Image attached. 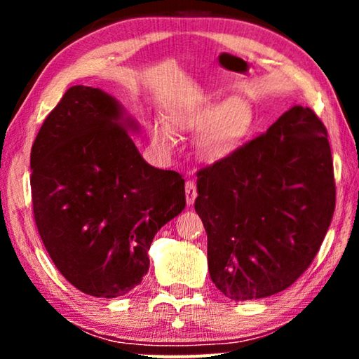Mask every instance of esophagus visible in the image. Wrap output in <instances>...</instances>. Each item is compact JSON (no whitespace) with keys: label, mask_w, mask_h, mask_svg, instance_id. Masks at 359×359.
Here are the masks:
<instances>
[{"label":"esophagus","mask_w":359,"mask_h":359,"mask_svg":"<svg viewBox=\"0 0 359 359\" xmlns=\"http://www.w3.org/2000/svg\"><path fill=\"white\" fill-rule=\"evenodd\" d=\"M185 196H187V204L191 205L194 203V199L198 196L196 191V184L193 180H187L185 184Z\"/></svg>","instance_id":"34e87169"}]
</instances>
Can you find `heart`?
<instances>
[{
	"mask_svg": "<svg viewBox=\"0 0 359 359\" xmlns=\"http://www.w3.org/2000/svg\"><path fill=\"white\" fill-rule=\"evenodd\" d=\"M165 123L154 121L150 137L158 149L169 151L174 147L172 133L199 131L196 150L204 160L215 161L226 156L248 126V111L239 101H228L217 107L210 101H185L168 109Z\"/></svg>",
	"mask_w": 359,
	"mask_h": 359,
	"instance_id": "heart-1",
	"label": "heart"
}]
</instances>
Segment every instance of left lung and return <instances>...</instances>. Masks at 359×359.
I'll return each mask as SVG.
<instances>
[{
    "instance_id": "8db88e82",
    "label": "left lung",
    "mask_w": 359,
    "mask_h": 359,
    "mask_svg": "<svg viewBox=\"0 0 359 359\" xmlns=\"http://www.w3.org/2000/svg\"><path fill=\"white\" fill-rule=\"evenodd\" d=\"M196 175L194 209L215 287L234 301L291 287L317 257L336 208L331 147L317 114L293 106Z\"/></svg>"
}]
</instances>
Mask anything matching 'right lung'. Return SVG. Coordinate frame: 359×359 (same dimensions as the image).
<instances>
[{
    "instance_id": "right-lung-1",
    "label": "right lung",
    "mask_w": 359,
    "mask_h": 359,
    "mask_svg": "<svg viewBox=\"0 0 359 359\" xmlns=\"http://www.w3.org/2000/svg\"><path fill=\"white\" fill-rule=\"evenodd\" d=\"M117 100L76 85L32 147L33 214L53 264L71 285L118 297L147 274L149 248L185 209V180L144 161Z\"/></svg>"
}]
</instances>
